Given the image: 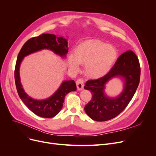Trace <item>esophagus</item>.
<instances>
[{
	"label": "esophagus",
	"mask_w": 156,
	"mask_h": 156,
	"mask_svg": "<svg viewBox=\"0 0 156 156\" xmlns=\"http://www.w3.org/2000/svg\"><path fill=\"white\" fill-rule=\"evenodd\" d=\"M76 87L78 90H81L83 88V86H84V83H83V81L81 79H78L76 80Z\"/></svg>",
	"instance_id": "34e87169"
}]
</instances>
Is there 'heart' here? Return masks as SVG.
<instances>
[{
  "instance_id": "1",
  "label": "heart",
  "mask_w": 156,
  "mask_h": 156,
  "mask_svg": "<svg viewBox=\"0 0 156 156\" xmlns=\"http://www.w3.org/2000/svg\"><path fill=\"white\" fill-rule=\"evenodd\" d=\"M118 57L115 47L96 40H87L75 49V55L68 56L69 68L78 71L80 64L85 65L87 75L98 78L106 75L112 68Z\"/></svg>"
}]
</instances>
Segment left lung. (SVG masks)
<instances>
[{
  "instance_id": "8db88e82",
  "label": "left lung",
  "mask_w": 156,
  "mask_h": 156,
  "mask_svg": "<svg viewBox=\"0 0 156 156\" xmlns=\"http://www.w3.org/2000/svg\"><path fill=\"white\" fill-rule=\"evenodd\" d=\"M117 77L125 81L124 90L116 98H109L104 92L105 85L109 80ZM140 78V63L135 54L128 51L121 54L105 76L87 81L84 88L92 94V100L84 108L87 115L96 121H105L116 117L132 100Z\"/></svg>"
}]
</instances>
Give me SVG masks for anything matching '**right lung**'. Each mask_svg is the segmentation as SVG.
<instances>
[{
    "instance_id": "right-lung-1",
    "label": "right lung",
    "mask_w": 156,
    "mask_h": 156,
    "mask_svg": "<svg viewBox=\"0 0 156 156\" xmlns=\"http://www.w3.org/2000/svg\"><path fill=\"white\" fill-rule=\"evenodd\" d=\"M68 44L67 39L62 37L44 34L29 39L23 45L18 54L14 71L16 89L24 104L31 112L40 117L50 118L56 116L62 108L66 95L70 92L76 90V83L74 80L64 81L50 97L44 100L34 99L24 92L21 85L20 75L21 63L24 57L44 49L50 50L64 58L68 52Z\"/></svg>"
}]
</instances>
